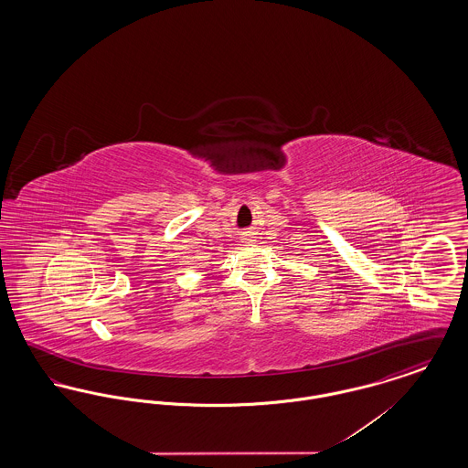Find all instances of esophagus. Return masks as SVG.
I'll use <instances>...</instances> for the list:
<instances>
[{
	"mask_svg": "<svg viewBox=\"0 0 468 468\" xmlns=\"http://www.w3.org/2000/svg\"><path fill=\"white\" fill-rule=\"evenodd\" d=\"M240 240H242V244L249 245V244H254V239L250 237V233L249 231H245V233H242V237H240Z\"/></svg>",
	"mask_w": 468,
	"mask_h": 468,
	"instance_id": "34e87169",
	"label": "esophagus"
}]
</instances>
